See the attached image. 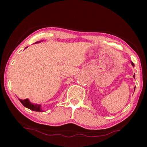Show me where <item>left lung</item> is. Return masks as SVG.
I'll return each instance as SVG.
<instances>
[{
  "mask_svg": "<svg viewBox=\"0 0 147 147\" xmlns=\"http://www.w3.org/2000/svg\"><path fill=\"white\" fill-rule=\"evenodd\" d=\"M131 64H132V65H133V66H135V65H134V63H133V62H131ZM135 74H134V75H133V77L134 78H135ZM134 89H135V88H134Z\"/></svg>",
  "mask_w": 147,
  "mask_h": 147,
  "instance_id": "8db88e82",
  "label": "left lung"
}]
</instances>
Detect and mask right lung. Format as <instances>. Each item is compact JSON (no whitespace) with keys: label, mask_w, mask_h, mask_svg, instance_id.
<instances>
[{"label":"right lung","mask_w":147,"mask_h":147,"mask_svg":"<svg viewBox=\"0 0 147 147\" xmlns=\"http://www.w3.org/2000/svg\"><path fill=\"white\" fill-rule=\"evenodd\" d=\"M42 42V41H41ZM36 43H38L36 42ZM21 103L23 104L24 107L30 109V110L33 111H36V112H42V105L40 104H32V102H30V100L28 98L24 99V100H21L19 99Z\"/></svg>","instance_id":"1"}]
</instances>
